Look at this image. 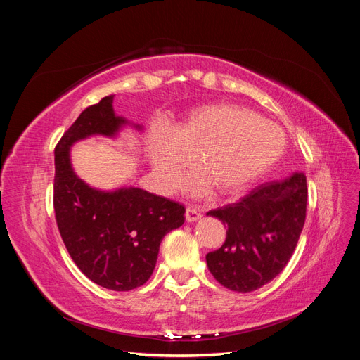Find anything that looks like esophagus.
<instances>
[{
    "label": "esophagus",
    "instance_id": "34e87169",
    "mask_svg": "<svg viewBox=\"0 0 360 360\" xmlns=\"http://www.w3.org/2000/svg\"><path fill=\"white\" fill-rule=\"evenodd\" d=\"M201 216H202V214L200 213L198 207H195V205H188V209H186V221H188V222H195V221H198Z\"/></svg>",
    "mask_w": 360,
    "mask_h": 360
}]
</instances>
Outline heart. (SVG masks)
Masks as SVG:
<instances>
[{"instance_id": "heart-1", "label": "heart", "mask_w": 360, "mask_h": 360, "mask_svg": "<svg viewBox=\"0 0 360 360\" xmlns=\"http://www.w3.org/2000/svg\"><path fill=\"white\" fill-rule=\"evenodd\" d=\"M285 134L269 118L234 103L198 108L176 132L151 139V162L159 180L171 189L191 158L201 174L186 180L191 192L213 186L217 193L240 189L274 167L284 155Z\"/></svg>"}]
</instances>
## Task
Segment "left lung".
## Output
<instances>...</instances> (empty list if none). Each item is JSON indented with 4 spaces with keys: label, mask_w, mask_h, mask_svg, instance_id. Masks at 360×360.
<instances>
[{
    "label": "left lung",
    "mask_w": 360,
    "mask_h": 360,
    "mask_svg": "<svg viewBox=\"0 0 360 360\" xmlns=\"http://www.w3.org/2000/svg\"><path fill=\"white\" fill-rule=\"evenodd\" d=\"M307 201V177L296 172L207 213L226 226L224 245L205 255L214 279L228 290L249 292L276 278L299 242Z\"/></svg>",
    "instance_id": "left-lung-1"
}]
</instances>
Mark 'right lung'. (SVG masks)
I'll list each match as a JSON object with an SVG mask.
<instances>
[{
	"instance_id": "add662e5",
	"label": "right lung",
	"mask_w": 360,
	"mask_h": 360,
	"mask_svg": "<svg viewBox=\"0 0 360 360\" xmlns=\"http://www.w3.org/2000/svg\"><path fill=\"white\" fill-rule=\"evenodd\" d=\"M106 96L81 112L56 147L53 210L68 252L94 284L129 291L146 284L156 266L163 236L181 226L184 205L139 188L102 192L70 165L69 150L90 135L112 136L126 122Z\"/></svg>"
}]
</instances>
